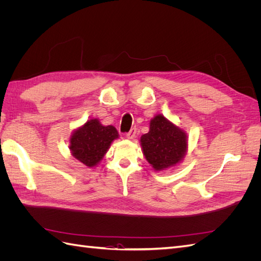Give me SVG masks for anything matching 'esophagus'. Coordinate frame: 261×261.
I'll return each instance as SVG.
<instances>
[{
    "instance_id": "34e87169",
    "label": "esophagus",
    "mask_w": 261,
    "mask_h": 261,
    "mask_svg": "<svg viewBox=\"0 0 261 261\" xmlns=\"http://www.w3.org/2000/svg\"><path fill=\"white\" fill-rule=\"evenodd\" d=\"M136 133H137V128L136 127H133L127 134H126V137L128 139H134L136 136Z\"/></svg>"
}]
</instances>
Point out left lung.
<instances>
[{
  "label": "left lung",
  "mask_w": 261,
  "mask_h": 261,
  "mask_svg": "<svg viewBox=\"0 0 261 261\" xmlns=\"http://www.w3.org/2000/svg\"><path fill=\"white\" fill-rule=\"evenodd\" d=\"M140 144L147 161L156 171L174 167L183 160L187 150V136L163 115L150 121V129L141 136Z\"/></svg>",
  "instance_id": "1"
}]
</instances>
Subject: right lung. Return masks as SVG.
I'll return each mask as SVG.
<instances>
[{"mask_svg":"<svg viewBox=\"0 0 261 261\" xmlns=\"http://www.w3.org/2000/svg\"><path fill=\"white\" fill-rule=\"evenodd\" d=\"M116 138L118 133L114 126H103L97 118H92L73 133L69 149L78 161L92 168L102 160Z\"/></svg>","mask_w":261,"mask_h":261,"instance_id":"right-lung-1","label":"right lung"}]
</instances>
